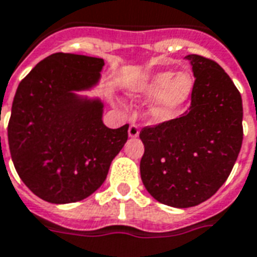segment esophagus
<instances>
[{"label": "esophagus", "instance_id": "1", "mask_svg": "<svg viewBox=\"0 0 257 257\" xmlns=\"http://www.w3.org/2000/svg\"><path fill=\"white\" fill-rule=\"evenodd\" d=\"M139 132H140L139 125H136V123H131V125H129V129H128L129 138H138Z\"/></svg>", "mask_w": 257, "mask_h": 257}]
</instances>
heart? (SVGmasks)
Masks as SVG:
<instances>
[{
    "label": "heart",
    "instance_id": "obj_1",
    "mask_svg": "<svg viewBox=\"0 0 257 257\" xmlns=\"http://www.w3.org/2000/svg\"><path fill=\"white\" fill-rule=\"evenodd\" d=\"M195 87V79L188 70L173 73L172 70L158 72L136 88L140 96L154 98L150 106V115L155 121H169L178 115L191 98Z\"/></svg>",
    "mask_w": 257,
    "mask_h": 257
}]
</instances>
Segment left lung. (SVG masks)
I'll return each instance as SVG.
<instances>
[{"label":"left lung","instance_id":"left-lung-1","mask_svg":"<svg viewBox=\"0 0 257 257\" xmlns=\"http://www.w3.org/2000/svg\"><path fill=\"white\" fill-rule=\"evenodd\" d=\"M195 87L181 117L144 126L140 174L159 203L188 208L210 199L227 180L242 144V99L215 61L197 54Z\"/></svg>","mask_w":257,"mask_h":257}]
</instances>
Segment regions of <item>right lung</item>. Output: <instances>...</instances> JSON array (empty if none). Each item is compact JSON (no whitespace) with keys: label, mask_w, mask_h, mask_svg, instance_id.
<instances>
[{"label":"right lung","mask_w":257,"mask_h":257,"mask_svg":"<svg viewBox=\"0 0 257 257\" xmlns=\"http://www.w3.org/2000/svg\"><path fill=\"white\" fill-rule=\"evenodd\" d=\"M103 65L102 58L54 53L17 87L8 123L9 151L22 181L49 203L92 195L128 140V123L104 126L102 103L73 92L94 85Z\"/></svg>","instance_id":"1"}]
</instances>
